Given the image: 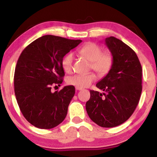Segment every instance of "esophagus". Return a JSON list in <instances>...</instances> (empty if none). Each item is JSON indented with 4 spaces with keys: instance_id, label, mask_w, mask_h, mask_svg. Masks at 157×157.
Listing matches in <instances>:
<instances>
[{
    "instance_id": "34e87169",
    "label": "esophagus",
    "mask_w": 157,
    "mask_h": 157,
    "mask_svg": "<svg viewBox=\"0 0 157 157\" xmlns=\"http://www.w3.org/2000/svg\"><path fill=\"white\" fill-rule=\"evenodd\" d=\"M76 91H81V90H82V88H78V87H76Z\"/></svg>"
}]
</instances>
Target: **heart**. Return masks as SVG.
Returning <instances> with one entry per match:
<instances>
[{
  "instance_id": "heart-1",
  "label": "heart",
  "mask_w": 157,
  "mask_h": 157,
  "mask_svg": "<svg viewBox=\"0 0 157 157\" xmlns=\"http://www.w3.org/2000/svg\"><path fill=\"white\" fill-rule=\"evenodd\" d=\"M83 56L91 61L90 68L95 70L100 76H105L111 70L113 65V56L110 51H103L101 47L94 43H89L79 50ZM74 65V55L69 53L62 60V67L67 73H71ZM96 79L94 72H89L86 74H76L68 77V84L78 88L89 86Z\"/></svg>"
}]
</instances>
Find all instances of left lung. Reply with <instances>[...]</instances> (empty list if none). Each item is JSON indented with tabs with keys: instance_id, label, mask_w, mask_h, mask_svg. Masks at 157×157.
Instances as JSON below:
<instances>
[{
	"instance_id": "obj_1",
	"label": "left lung",
	"mask_w": 157,
	"mask_h": 157,
	"mask_svg": "<svg viewBox=\"0 0 157 157\" xmlns=\"http://www.w3.org/2000/svg\"><path fill=\"white\" fill-rule=\"evenodd\" d=\"M105 42L113 56V67L96 85L105 93L91 90L86 109L94 123L111 128L125 122L136 109L142 91V68L134 51L121 40L111 36Z\"/></svg>"
}]
</instances>
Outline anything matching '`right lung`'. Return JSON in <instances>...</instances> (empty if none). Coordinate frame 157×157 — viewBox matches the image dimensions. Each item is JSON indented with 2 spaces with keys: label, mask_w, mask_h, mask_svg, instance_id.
Wrapping results in <instances>:
<instances>
[{
  "label": "right lung",
  "mask_w": 157,
  "mask_h": 157,
  "mask_svg": "<svg viewBox=\"0 0 157 157\" xmlns=\"http://www.w3.org/2000/svg\"><path fill=\"white\" fill-rule=\"evenodd\" d=\"M81 41L46 35L21 53L14 74L15 95L23 117L36 127L54 128L66 118L75 87L67 86L53 93L51 86L63 82L62 60Z\"/></svg>",
  "instance_id": "add662e5"
}]
</instances>
